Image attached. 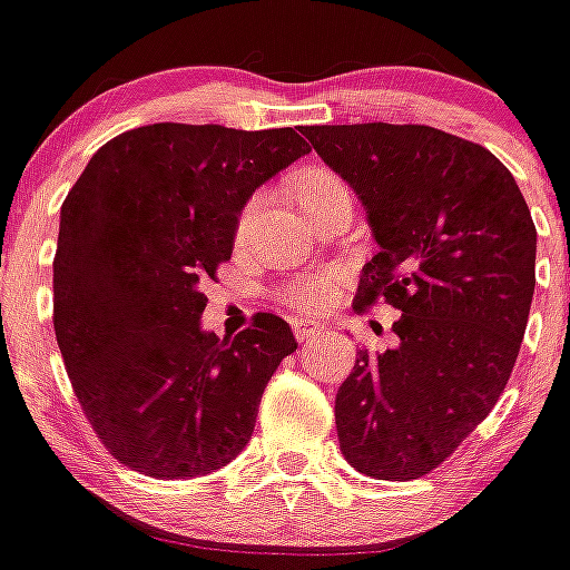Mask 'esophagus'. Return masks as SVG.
<instances>
[{"label": "esophagus", "mask_w": 570, "mask_h": 570, "mask_svg": "<svg viewBox=\"0 0 570 570\" xmlns=\"http://www.w3.org/2000/svg\"><path fill=\"white\" fill-rule=\"evenodd\" d=\"M292 331H295L297 342H308V338L317 336L320 325L317 322H308V320H292Z\"/></svg>", "instance_id": "esophagus-1"}]
</instances>
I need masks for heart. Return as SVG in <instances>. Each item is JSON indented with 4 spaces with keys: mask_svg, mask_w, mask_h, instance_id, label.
I'll return each instance as SVG.
<instances>
[{
    "mask_svg": "<svg viewBox=\"0 0 570 570\" xmlns=\"http://www.w3.org/2000/svg\"><path fill=\"white\" fill-rule=\"evenodd\" d=\"M295 187H297V198H301V204L306 206V209H312L322 195L333 193V189L344 187V184L342 178L333 176L331 170L308 168L295 178ZM262 204H264L262 193L250 195V198L245 200V206L239 209V217H237V228H234L237 243H245V239H248V234L253 232V226H256L258 220ZM333 292H336V275L317 273V275H306V278H295L292 284H286L284 289L278 292V301L284 303V306L295 308V312H317V308H322L327 301H331Z\"/></svg>",
    "mask_w": 570,
    "mask_h": 570,
    "instance_id": "1",
    "label": "heart"
}]
</instances>
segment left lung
I'll list each match as a JSON object with an SVG mask.
<instances>
[{
  "mask_svg": "<svg viewBox=\"0 0 570 570\" xmlns=\"http://www.w3.org/2000/svg\"><path fill=\"white\" fill-rule=\"evenodd\" d=\"M306 137L364 200L381 245L355 312L386 301L402 314L394 347L358 350L338 386V446L361 474L416 480L508 386L534 292L530 206L488 148L433 126H312Z\"/></svg>",
  "mask_w": 570,
  "mask_h": 570,
  "instance_id": "obj_1",
  "label": "left lung"
}]
</instances>
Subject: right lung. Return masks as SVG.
<instances>
[{
    "label": "right lung",
    "mask_w": 570,
    "mask_h": 570,
    "mask_svg": "<svg viewBox=\"0 0 570 570\" xmlns=\"http://www.w3.org/2000/svg\"><path fill=\"white\" fill-rule=\"evenodd\" d=\"M308 151L289 126H137L105 142L66 195L55 336L115 461L189 480L245 450L264 386L297 342L275 314L234 338L200 331V284L232 258L253 189Z\"/></svg>",
    "instance_id": "obj_1"
}]
</instances>
